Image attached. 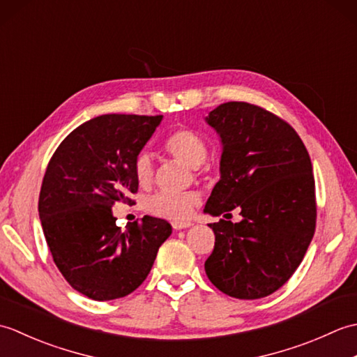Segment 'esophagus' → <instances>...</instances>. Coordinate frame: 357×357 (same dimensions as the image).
I'll return each instance as SVG.
<instances>
[{
	"instance_id": "obj_1",
	"label": "esophagus",
	"mask_w": 357,
	"mask_h": 357,
	"mask_svg": "<svg viewBox=\"0 0 357 357\" xmlns=\"http://www.w3.org/2000/svg\"><path fill=\"white\" fill-rule=\"evenodd\" d=\"M172 227L174 230H183V229H188V227H192V222H181V221H174L172 222Z\"/></svg>"
}]
</instances>
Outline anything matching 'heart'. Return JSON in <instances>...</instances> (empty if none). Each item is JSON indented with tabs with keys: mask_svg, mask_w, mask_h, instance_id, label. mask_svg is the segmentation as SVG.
<instances>
[{
	"mask_svg": "<svg viewBox=\"0 0 357 357\" xmlns=\"http://www.w3.org/2000/svg\"><path fill=\"white\" fill-rule=\"evenodd\" d=\"M165 150L185 165L192 169H199L206 162L208 149L207 144L198 133L192 130H178L172 133L165 141ZM135 176L141 185H147L153 178V161L146 151H142L135 159ZM199 196L193 192L187 193H167L159 192L150 196L147 201V210L156 216L183 221L192 215L195 206H198Z\"/></svg>",
	"mask_w": 357,
	"mask_h": 357,
	"instance_id": "obj_1",
	"label": "heart"
}]
</instances>
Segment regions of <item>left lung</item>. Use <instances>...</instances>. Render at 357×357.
Returning a JSON list of instances; mask_svg holds the SVG:
<instances>
[{"mask_svg":"<svg viewBox=\"0 0 357 357\" xmlns=\"http://www.w3.org/2000/svg\"><path fill=\"white\" fill-rule=\"evenodd\" d=\"M206 123L222 146L221 179L204 213L242 219L208 224L215 233L206 273L218 290L238 299L275 293L304 259L316 227L310 155L284 119L248 102H224Z\"/></svg>","mask_w":357,"mask_h":357,"instance_id":"8db88e82","label":"left lung"}]
</instances>
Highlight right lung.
Returning a JSON list of instances; mask_svg holds the SVG:
<instances>
[{"instance_id":"obj_1","label":"right lung","mask_w":357,"mask_h":357,"mask_svg":"<svg viewBox=\"0 0 357 357\" xmlns=\"http://www.w3.org/2000/svg\"><path fill=\"white\" fill-rule=\"evenodd\" d=\"M162 115H101L59 144L45 170L38 211L56 267L75 290L93 301L135 291L150 273L172 225L144 216L116 227L115 202L138 192L135 159Z\"/></svg>"}]
</instances>
